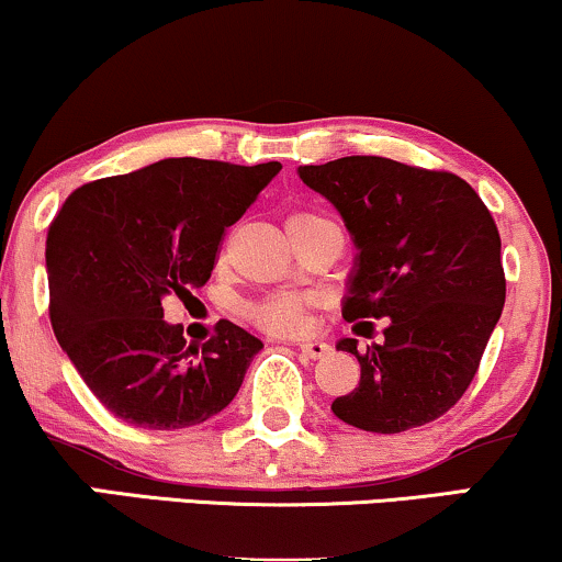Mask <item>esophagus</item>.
<instances>
[{"instance_id":"34e87169","label":"esophagus","mask_w":562,"mask_h":562,"mask_svg":"<svg viewBox=\"0 0 562 562\" xmlns=\"http://www.w3.org/2000/svg\"><path fill=\"white\" fill-rule=\"evenodd\" d=\"M299 350L306 358H314V361H316V358H324L333 348H329L327 342H322V340H303V342H299Z\"/></svg>"}]
</instances>
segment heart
<instances>
[{
    "label": "heart",
    "instance_id": "obj_1",
    "mask_svg": "<svg viewBox=\"0 0 562 562\" xmlns=\"http://www.w3.org/2000/svg\"><path fill=\"white\" fill-rule=\"evenodd\" d=\"M319 222H329V220L314 212H295L290 214L288 229L319 225ZM251 316L261 329H267V333L295 335L299 329H303V322H306V299L299 293H274L269 295V299L256 303Z\"/></svg>",
    "mask_w": 562,
    "mask_h": 562
}]
</instances>
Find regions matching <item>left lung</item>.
Instances as JSON below:
<instances>
[{
    "label": "left lung",
    "mask_w": 562,
    "mask_h": 562,
    "mask_svg": "<svg viewBox=\"0 0 562 562\" xmlns=\"http://www.w3.org/2000/svg\"><path fill=\"white\" fill-rule=\"evenodd\" d=\"M335 204L358 248L342 319H390L382 346L358 350L361 382L333 403L335 416L376 435L445 416L474 382L503 314L499 233L479 193L458 175L384 157L299 167Z\"/></svg>",
    "instance_id": "obj_1"
}]
</instances>
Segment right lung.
<instances>
[{"instance_id": "1", "label": "right lung", "mask_w": 562, "mask_h": 562, "mask_svg": "<svg viewBox=\"0 0 562 562\" xmlns=\"http://www.w3.org/2000/svg\"><path fill=\"white\" fill-rule=\"evenodd\" d=\"M280 170V161L161 159L67 195L46 235L49 319L110 414L186 429L238 395L259 337L220 319L206 342L188 346L161 301L206 285L227 227Z\"/></svg>"}]
</instances>
